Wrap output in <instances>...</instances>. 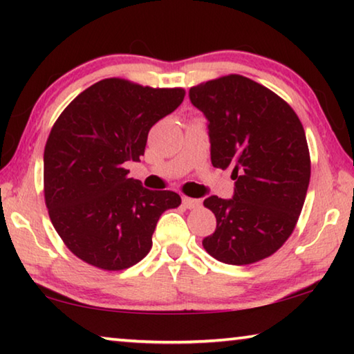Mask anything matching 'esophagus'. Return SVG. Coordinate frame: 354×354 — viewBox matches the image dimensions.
<instances>
[{
	"label": "esophagus",
	"mask_w": 354,
	"mask_h": 354,
	"mask_svg": "<svg viewBox=\"0 0 354 354\" xmlns=\"http://www.w3.org/2000/svg\"><path fill=\"white\" fill-rule=\"evenodd\" d=\"M183 205L187 209H196V207H200L201 201L195 200V198H189V196H183Z\"/></svg>",
	"instance_id": "obj_1"
}]
</instances>
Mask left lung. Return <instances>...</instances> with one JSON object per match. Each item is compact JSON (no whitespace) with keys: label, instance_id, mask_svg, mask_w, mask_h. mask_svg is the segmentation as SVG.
<instances>
[{"label":"left lung","instance_id":"left-lung-1","mask_svg":"<svg viewBox=\"0 0 354 354\" xmlns=\"http://www.w3.org/2000/svg\"><path fill=\"white\" fill-rule=\"evenodd\" d=\"M209 120L211 160L234 165L232 200L209 196L217 227L203 247L220 262L248 266L283 247L306 198L310 156L306 134L286 101L250 77L226 75L190 88Z\"/></svg>","mask_w":354,"mask_h":354}]
</instances>
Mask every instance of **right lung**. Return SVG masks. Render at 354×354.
Returning a JSON list of instances; mask_svg holds the SVG:
<instances>
[{
    "instance_id": "right-lung-1",
    "label": "right lung",
    "mask_w": 354,
    "mask_h": 354,
    "mask_svg": "<svg viewBox=\"0 0 354 354\" xmlns=\"http://www.w3.org/2000/svg\"><path fill=\"white\" fill-rule=\"evenodd\" d=\"M181 87L107 77L81 92L53 124L44 153V194L51 223L71 253L101 270H124L145 257L171 190H148L127 162L145 153L154 123L183 103Z\"/></svg>"
}]
</instances>
